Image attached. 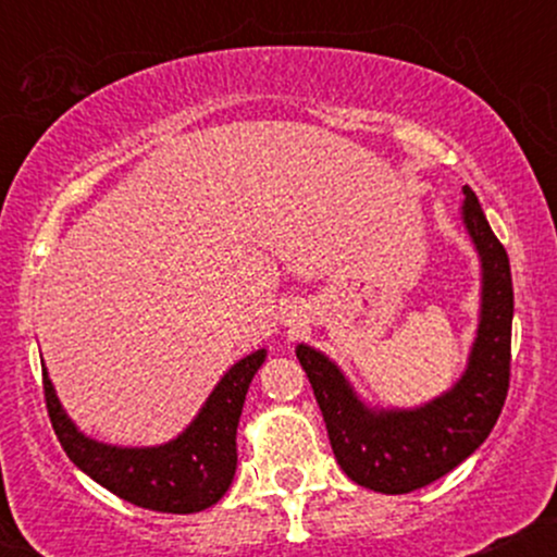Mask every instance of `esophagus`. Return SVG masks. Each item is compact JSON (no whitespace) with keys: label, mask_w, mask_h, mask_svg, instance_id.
<instances>
[{"label":"esophagus","mask_w":557,"mask_h":557,"mask_svg":"<svg viewBox=\"0 0 557 557\" xmlns=\"http://www.w3.org/2000/svg\"><path fill=\"white\" fill-rule=\"evenodd\" d=\"M283 324H287V327H304L306 324V314L300 306H287V309L283 311Z\"/></svg>","instance_id":"1"}]
</instances>
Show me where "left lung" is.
Masks as SVG:
<instances>
[{
  "mask_svg": "<svg viewBox=\"0 0 557 557\" xmlns=\"http://www.w3.org/2000/svg\"><path fill=\"white\" fill-rule=\"evenodd\" d=\"M461 222L482 267L479 324L463 374L450 389L413 408L372 406L330 356L298 343L341 469L361 487L406 495L463 463L487 440L503 411L510 374L513 283L503 243L479 198L463 185Z\"/></svg>",
  "mask_w": 557,
  "mask_h": 557,
  "instance_id": "left-lung-1",
  "label": "left lung"
}]
</instances>
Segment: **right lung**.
Instances as JSON below:
<instances>
[{
  "label": "right lung",
  "mask_w": 557,
  "mask_h": 557,
  "mask_svg": "<svg viewBox=\"0 0 557 557\" xmlns=\"http://www.w3.org/2000/svg\"><path fill=\"white\" fill-rule=\"evenodd\" d=\"M267 359V348L243 356L222 374L185 430L162 445L125 447L88 437L62 408L44 369V395L54 434L83 474L138 508L159 513H198L230 490L238 466L235 432L248 385Z\"/></svg>",
  "instance_id": "add662e5"
}]
</instances>
